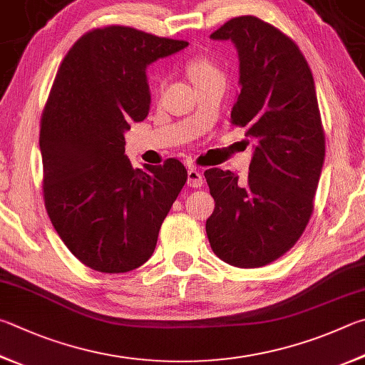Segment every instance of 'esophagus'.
<instances>
[{
	"instance_id": "obj_1",
	"label": "esophagus",
	"mask_w": 365,
	"mask_h": 365,
	"mask_svg": "<svg viewBox=\"0 0 365 365\" xmlns=\"http://www.w3.org/2000/svg\"><path fill=\"white\" fill-rule=\"evenodd\" d=\"M187 183L193 188H200L204 183V177L197 169H188V180Z\"/></svg>"
}]
</instances>
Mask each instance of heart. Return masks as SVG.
I'll return each mask as SVG.
<instances>
[{
	"label": "heart",
	"mask_w": 365,
	"mask_h": 365,
	"mask_svg": "<svg viewBox=\"0 0 365 365\" xmlns=\"http://www.w3.org/2000/svg\"><path fill=\"white\" fill-rule=\"evenodd\" d=\"M187 70L195 84L210 81V79L223 78L220 67H218V65L207 56H196L191 58L187 65ZM160 83H163V78H160Z\"/></svg>",
	"instance_id": "obj_1"
}]
</instances>
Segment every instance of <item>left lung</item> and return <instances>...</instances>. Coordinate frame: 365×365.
<instances>
[{
	"label": "left lung",
	"instance_id": "obj_1",
	"mask_svg": "<svg viewBox=\"0 0 365 365\" xmlns=\"http://www.w3.org/2000/svg\"><path fill=\"white\" fill-rule=\"evenodd\" d=\"M210 38L231 39L240 54L231 124L246 128L255 151L246 180L204 172L215 201L205 233L220 260L260 268L295 246L313 214L326 156L314 79L292 39L258 17L231 19Z\"/></svg>",
	"mask_w": 365,
	"mask_h": 365
}]
</instances>
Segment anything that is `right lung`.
<instances>
[{"instance_id":"1","label":"right lung","mask_w":365,"mask_h":365,"mask_svg":"<svg viewBox=\"0 0 365 365\" xmlns=\"http://www.w3.org/2000/svg\"><path fill=\"white\" fill-rule=\"evenodd\" d=\"M187 46L110 25L84 33L57 70L39 130L44 205L65 246L91 269L142 267L187 182L175 158L134 169L124 155V132L150 110L147 65Z\"/></svg>"}]
</instances>
